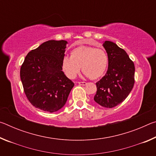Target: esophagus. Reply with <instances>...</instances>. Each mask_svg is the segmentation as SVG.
Listing matches in <instances>:
<instances>
[{"mask_svg": "<svg viewBox=\"0 0 156 156\" xmlns=\"http://www.w3.org/2000/svg\"><path fill=\"white\" fill-rule=\"evenodd\" d=\"M78 83L80 84V85H83V86L86 85L87 84V83H85V82H78Z\"/></svg>", "mask_w": 156, "mask_h": 156, "instance_id": "1", "label": "esophagus"}]
</instances>
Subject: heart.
<instances>
[{
    "instance_id": "b5f03b06",
    "label": "heart",
    "mask_w": 156,
    "mask_h": 156,
    "mask_svg": "<svg viewBox=\"0 0 156 156\" xmlns=\"http://www.w3.org/2000/svg\"><path fill=\"white\" fill-rule=\"evenodd\" d=\"M109 58L103 49L94 47L80 45L73 48L71 56H65L62 60V68L69 78H75L81 69L87 77L96 80L106 72Z\"/></svg>"
}]
</instances>
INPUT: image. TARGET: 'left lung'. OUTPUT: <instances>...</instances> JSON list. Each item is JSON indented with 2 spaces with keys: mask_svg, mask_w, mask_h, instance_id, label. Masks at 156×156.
Masks as SVG:
<instances>
[{
  "mask_svg": "<svg viewBox=\"0 0 156 156\" xmlns=\"http://www.w3.org/2000/svg\"><path fill=\"white\" fill-rule=\"evenodd\" d=\"M103 47L109 63L105 76L96 83L94 100L102 107L112 108L125 100L135 83V66L126 52L115 43L105 41Z\"/></svg>",
  "mask_w": 156,
  "mask_h": 156,
  "instance_id": "1",
  "label": "left lung"
}]
</instances>
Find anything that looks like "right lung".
<instances>
[{
	"instance_id": "add662e5",
	"label": "right lung",
	"mask_w": 156,
	"mask_h": 156,
	"mask_svg": "<svg viewBox=\"0 0 156 156\" xmlns=\"http://www.w3.org/2000/svg\"><path fill=\"white\" fill-rule=\"evenodd\" d=\"M66 41L44 42L26 56L20 67L25 94L34 107L53 113L64 106L74 83L62 72Z\"/></svg>"
}]
</instances>
